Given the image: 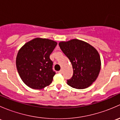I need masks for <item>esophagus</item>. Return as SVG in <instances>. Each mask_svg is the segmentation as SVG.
I'll use <instances>...</instances> for the list:
<instances>
[{
  "label": "esophagus",
  "mask_w": 120,
  "mask_h": 120,
  "mask_svg": "<svg viewBox=\"0 0 120 120\" xmlns=\"http://www.w3.org/2000/svg\"><path fill=\"white\" fill-rule=\"evenodd\" d=\"M58 72H59V74H63V70H60V71H58Z\"/></svg>",
  "instance_id": "obj_1"
}]
</instances>
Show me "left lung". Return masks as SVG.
<instances>
[{
  "label": "left lung",
  "mask_w": 120,
  "mask_h": 120,
  "mask_svg": "<svg viewBox=\"0 0 120 120\" xmlns=\"http://www.w3.org/2000/svg\"><path fill=\"white\" fill-rule=\"evenodd\" d=\"M59 45L73 68V75L68 79L67 84L78 89L91 85L101 68V60L97 50L89 43L77 39L61 42Z\"/></svg>",
  "instance_id": "obj_1"
}]
</instances>
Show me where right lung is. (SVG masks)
<instances>
[{"instance_id": "1", "label": "right lung", "mask_w": 120, "mask_h": 120, "mask_svg": "<svg viewBox=\"0 0 120 120\" xmlns=\"http://www.w3.org/2000/svg\"><path fill=\"white\" fill-rule=\"evenodd\" d=\"M57 42L45 38H37L19 50L16 57V67L20 78L28 86L41 89L49 85L56 72L50 55Z\"/></svg>"}]
</instances>
